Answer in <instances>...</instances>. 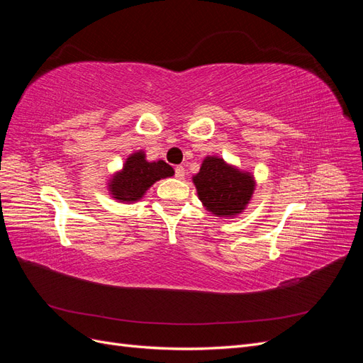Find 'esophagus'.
Returning <instances> with one entry per match:
<instances>
[{"instance_id":"obj_1","label":"esophagus","mask_w":363,"mask_h":363,"mask_svg":"<svg viewBox=\"0 0 363 363\" xmlns=\"http://www.w3.org/2000/svg\"><path fill=\"white\" fill-rule=\"evenodd\" d=\"M175 177L177 179H184V168L183 167H175Z\"/></svg>"}]
</instances>
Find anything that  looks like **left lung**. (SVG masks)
<instances>
[{
	"mask_svg": "<svg viewBox=\"0 0 363 363\" xmlns=\"http://www.w3.org/2000/svg\"><path fill=\"white\" fill-rule=\"evenodd\" d=\"M194 183L204 207L216 216L240 213L255 191V180L248 172L230 167L219 157H206Z\"/></svg>",
	"mask_w": 363,
	"mask_h": 363,
	"instance_id": "8db88e82",
	"label": "left lung"
}]
</instances>
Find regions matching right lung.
Listing matches in <instances>:
<instances>
[{
	"label": "right lung",
	"instance_id": "right-lung-1",
	"mask_svg": "<svg viewBox=\"0 0 363 363\" xmlns=\"http://www.w3.org/2000/svg\"><path fill=\"white\" fill-rule=\"evenodd\" d=\"M171 175H174L171 164L163 160L147 162L144 151H139L125 160L123 171L113 175L108 183V189L113 199L119 201H138L151 184Z\"/></svg>",
	"mask_w": 363,
	"mask_h": 363
}]
</instances>
